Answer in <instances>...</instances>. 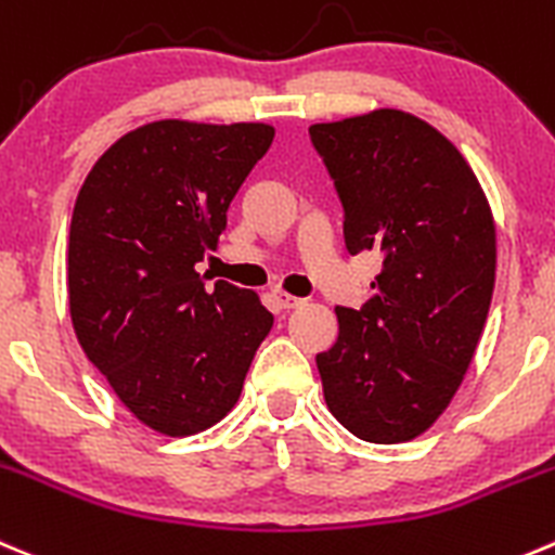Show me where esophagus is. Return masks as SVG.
Wrapping results in <instances>:
<instances>
[{
    "mask_svg": "<svg viewBox=\"0 0 555 555\" xmlns=\"http://www.w3.org/2000/svg\"><path fill=\"white\" fill-rule=\"evenodd\" d=\"M273 300H276L279 309L289 311V309H298V306H304V298H295V295H287V293H273Z\"/></svg>",
    "mask_w": 555,
    "mask_h": 555,
    "instance_id": "34e87169",
    "label": "esophagus"
}]
</instances>
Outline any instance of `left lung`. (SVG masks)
<instances>
[{"label": "left lung", "mask_w": 555, "mask_h": 555, "mask_svg": "<svg viewBox=\"0 0 555 555\" xmlns=\"http://www.w3.org/2000/svg\"><path fill=\"white\" fill-rule=\"evenodd\" d=\"M344 206L349 255L376 251L360 309L317 354L331 414L363 442L421 437L453 401L486 327L496 228L480 181L442 132L412 113L311 124Z\"/></svg>", "instance_id": "8db88e82"}]
</instances>
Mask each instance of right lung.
<instances>
[{"label": "right lung", "instance_id": "obj_1", "mask_svg": "<svg viewBox=\"0 0 555 555\" xmlns=\"http://www.w3.org/2000/svg\"><path fill=\"white\" fill-rule=\"evenodd\" d=\"M268 124H143L94 163L75 201L67 295L75 336L124 406L190 437L235 406L273 314L197 262L271 149Z\"/></svg>", "mask_w": 555, "mask_h": 555}]
</instances>
